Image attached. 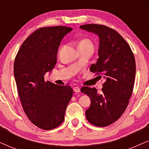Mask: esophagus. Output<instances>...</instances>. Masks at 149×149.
I'll list each match as a JSON object with an SVG mask.
<instances>
[{
  "mask_svg": "<svg viewBox=\"0 0 149 149\" xmlns=\"http://www.w3.org/2000/svg\"><path fill=\"white\" fill-rule=\"evenodd\" d=\"M73 90H74V92H76V93H79L81 91V89L79 87H74V89H73Z\"/></svg>",
  "mask_w": 149,
  "mask_h": 149,
  "instance_id": "esophagus-1",
  "label": "esophagus"
}]
</instances>
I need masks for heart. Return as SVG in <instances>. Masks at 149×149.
<instances>
[{"label": "heart", "instance_id": "obj_1", "mask_svg": "<svg viewBox=\"0 0 149 149\" xmlns=\"http://www.w3.org/2000/svg\"><path fill=\"white\" fill-rule=\"evenodd\" d=\"M92 45V43H91V42L90 41V40H88V39H85V40H81V41L79 42V46H80V45Z\"/></svg>", "mask_w": 149, "mask_h": 149}]
</instances>
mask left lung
Instances as JSON below:
<instances>
[{"instance_id": "obj_1", "label": "left lung", "mask_w": 149, "mask_h": 149, "mask_svg": "<svg viewBox=\"0 0 149 149\" xmlns=\"http://www.w3.org/2000/svg\"><path fill=\"white\" fill-rule=\"evenodd\" d=\"M80 28L98 36V58L89 70L105 79L100 93L94 87L81 89L91 100L85 116L92 125L106 127L119 119L129 104L135 79V58L129 45L115 30L99 24Z\"/></svg>"}]
</instances>
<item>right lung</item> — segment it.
<instances>
[{
    "label": "right lung",
    "mask_w": 149,
    "mask_h": 149,
    "mask_svg": "<svg viewBox=\"0 0 149 149\" xmlns=\"http://www.w3.org/2000/svg\"><path fill=\"white\" fill-rule=\"evenodd\" d=\"M72 30L66 26L39 28L26 38L15 57L14 76L22 107L30 121L40 129H54L64 121L72 96L70 86L44 79L56 64L62 38Z\"/></svg>",
    "instance_id": "add662e5"
}]
</instances>
